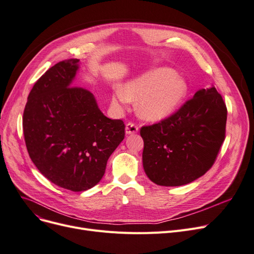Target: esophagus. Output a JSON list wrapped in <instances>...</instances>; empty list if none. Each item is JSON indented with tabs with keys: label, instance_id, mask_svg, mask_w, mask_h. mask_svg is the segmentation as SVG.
Segmentation results:
<instances>
[{
	"label": "esophagus",
	"instance_id": "obj_1",
	"mask_svg": "<svg viewBox=\"0 0 254 254\" xmlns=\"http://www.w3.org/2000/svg\"><path fill=\"white\" fill-rule=\"evenodd\" d=\"M138 129H139V127H138L137 125L128 123V124H127V126H126V134H127V135L136 134L137 131H138Z\"/></svg>",
	"mask_w": 254,
	"mask_h": 254
}]
</instances>
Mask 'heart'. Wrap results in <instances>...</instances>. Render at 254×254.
Returning a JSON list of instances; mask_svg holds the SVG:
<instances>
[{
    "label": "heart",
    "instance_id": "b5f03b06",
    "mask_svg": "<svg viewBox=\"0 0 254 254\" xmlns=\"http://www.w3.org/2000/svg\"><path fill=\"white\" fill-rule=\"evenodd\" d=\"M188 92L189 85L183 76L171 68L160 67L127 83L113 95L112 103L120 106L139 100L138 114L146 120L159 121L174 113Z\"/></svg>",
    "mask_w": 254,
    "mask_h": 254
}]
</instances>
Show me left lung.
<instances>
[{
    "label": "left lung",
    "mask_w": 254,
    "mask_h": 254,
    "mask_svg": "<svg viewBox=\"0 0 254 254\" xmlns=\"http://www.w3.org/2000/svg\"><path fill=\"white\" fill-rule=\"evenodd\" d=\"M227 110L212 86L198 90L178 112L143 127V168L159 186H183L202 176L217 158L225 138Z\"/></svg>",
    "instance_id": "obj_1"
}]
</instances>
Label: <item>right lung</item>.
I'll use <instances>...</instances> for the list:
<instances>
[{
  "label": "right lung",
  "instance_id": "obj_1",
  "mask_svg": "<svg viewBox=\"0 0 254 254\" xmlns=\"http://www.w3.org/2000/svg\"><path fill=\"white\" fill-rule=\"evenodd\" d=\"M80 60H64L33 86L23 116L29 156L43 176L73 192L91 189L125 138V124L106 117L94 95L72 86Z\"/></svg>",
  "mask_w": 254,
  "mask_h": 254
}]
</instances>
